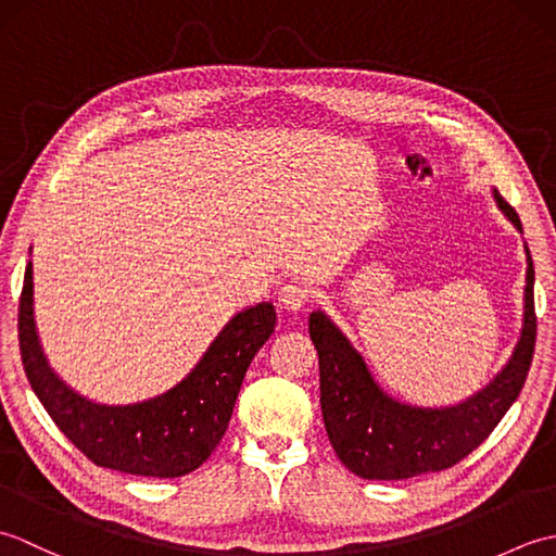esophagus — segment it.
<instances>
[{
    "label": "esophagus",
    "mask_w": 556,
    "mask_h": 556,
    "mask_svg": "<svg viewBox=\"0 0 556 556\" xmlns=\"http://www.w3.org/2000/svg\"><path fill=\"white\" fill-rule=\"evenodd\" d=\"M313 299V289L303 279H291L279 291V305L287 311H301Z\"/></svg>",
    "instance_id": "esophagus-1"
}]
</instances>
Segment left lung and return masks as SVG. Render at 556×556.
<instances>
[{"mask_svg": "<svg viewBox=\"0 0 556 556\" xmlns=\"http://www.w3.org/2000/svg\"><path fill=\"white\" fill-rule=\"evenodd\" d=\"M494 203L523 233L516 210L492 188ZM521 337L509 361L476 394L452 406H413L389 396L368 363L325 311H313L308 332L320 358V406L341 464L365 480H406L452 468L488 440L523 389L535 349V269L526 245Z\"/></svg>", "mask_w": 556, "mask_h": 556, "instance_id": "left-lung-1", "label": "left lung"}]
</instances>
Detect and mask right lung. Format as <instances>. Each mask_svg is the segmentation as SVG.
<instances>
[{
  "label": "right lung",
  "mask_w": 556,
  "mask_h": 556,
  "mask_svg": "<svg viewBox=\"0 0 556 556\" xmlns=\"http://www.w3.org/2000/svg\"><path fill=\"white\" fill-rule=\"evenodd\" d=\"M275 323L269 301L248 305L167 392L134 404H100L76 392L47 361L35 325L28 263L18 305V346L35 396L92 464L131 476L181 478L203 466L227 432L248 365L275 332Z\"/></svg>",
  "instance_id": "right-lung-1"
}]
</instances>
